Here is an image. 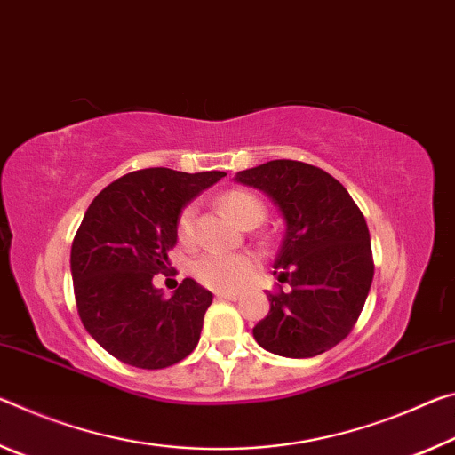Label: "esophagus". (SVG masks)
<instances>
[{"instance_id": "34e87169", "label": "esophagus", "mask_w": 455, "mask_h": 455, "mask_svg": "<svg viewBox=\"0 0 455 455\" xmlns=\"http://www.w3.org/2000/svg\"><path fill=\"white\" fill-rule=\"evenodd\" d=\"M215 296L223 298V300H237V298H240L237 292H226V290H220V292H215Z\"/></svg>"}]
</instances>
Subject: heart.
I'll return each mask as SVG.
<instances>
[{"instance_id": "obj_1", "label": "heart", "mask_w": 455, "mask_h": 455, "mask_svg": "<svg viewBox=\"0 0 455 455\" xmlns=\"http://www.w3.org/2000/svg\"><path fill=\"white\" fill-rule=\"evenodd\" d=\"M221 205L242 226L258 223L266 218V205L254 193L232 189L221 197ZM177 237L183 243H193L197 237V210L185 205L177 218ZM258 262L251 254H232L223 250H207L191 266L193 276L213 290H237L254 276Z\"/></svg>"}]
</instances>
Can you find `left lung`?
Returning a JSON list of instances; mask_svg holds the SVG:
<instances>
[{
  "label": "left lung",
  "mask_w": 455,
  "mask_h": 455,
  "mask_svg": "<svg viewBox=\"0 0 455 455\" xmlns=\"http://www.w3.org/2000/svg\"><path fill=\"white\" fill-rule=\"evenodd\" d=\"M235 181L266 191L286 220L274 262L280 284L254 326L258 345L290 359L337 347L359 320L375 274L359 205L332 175L302 161H267L240 171Z\"/></svg>",
  "instance_id": "8db88e82"
}]
</instances>
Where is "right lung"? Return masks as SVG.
<instances>
[{
	"mask_svg": "<svg viewBox=\"0 0 455 455\" xmlns=\"http://www.w3.org/2000/svg\"><path fill=\"white\" fill-rule=\"evenodd\" d=\"M223 175L132 171L88 205L70 251L74 298L84 329L115 359L165 369L197 347L212 292L185 278L165 298L153 278L169 267L179 213Z\"/></svg>",
	"mask_w": 455,
	"mask_h": 455,
	"instance_id": "1",
	"label": "right lung"
}]
</instances>
